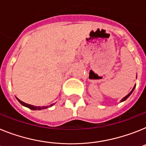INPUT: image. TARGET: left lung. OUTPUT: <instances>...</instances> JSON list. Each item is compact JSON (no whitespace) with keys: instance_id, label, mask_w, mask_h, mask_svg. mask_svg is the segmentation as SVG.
Returning <instances> with one entry per match:
<instances>
[{"instance_id":"left-lung-1","label":"left lung","mask_w":146,"mask_h":146,"mask_svg":"<svg viewBox=\"0 0 146 146\" xmlns=\"http://www.w3.org/2000/svg\"><path fill=\"white\" fill-rule=\"evenodd\" d=\"M135 87H136V84H135V85H134V88H132V90L131 91V92H129V94H127V95H126V96H125V97H124V98H123V99H122V100H120V103H121V102H123V101H125V100H126V99H127V98H129V96H130V95H131V94H132V92H134V88H135Z\"/></svg>"}]
</instances>
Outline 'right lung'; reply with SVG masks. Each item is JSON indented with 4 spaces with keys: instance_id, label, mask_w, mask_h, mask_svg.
<instances>
[{
    "instance_id": "1",
    "label": "right lung",
    "mask_w": 146,
    "mask_h": 146,
    "mask_svg": "<svg viewBox=\"0 0 146 146\" xmlns=\"http://www.w3.org/2000/svg\"><path fill=\"white\" fill-rule=\"evenodd\" d=\"M17 100H18V102L21 103V105L23 106H25V107H27V108L32 109V110H41V109H47V108H48V107L52 106L54 104V103H52V104H51L50 106H36L30 105V104H28V103H24V102L21 101V100H20L18 98H17Z\"/></svg>"
}]
</instances>
